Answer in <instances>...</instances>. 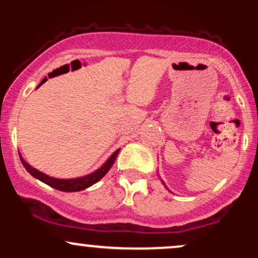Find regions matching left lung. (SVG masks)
Returning a JSON list of instances; mask_svg holds the SVG:
<instances>
[{
  "label": "left lung",
  "instance_id": "left-lung-1",
  "mask_svg": "<svg viewBox=\"0 0 258 258\" xmlns=\"http://www.w3.org/2000/svg\"><path fill=\"white\" fill-rule=\"evenodd\" d=\"M162 183H164V182H162Z\"/></svg>",
  "mask_w": 258,
  "mask_h": 258
}]
</instances>
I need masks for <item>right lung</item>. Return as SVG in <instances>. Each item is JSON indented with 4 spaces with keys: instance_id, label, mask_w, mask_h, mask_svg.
<instances>
[{
    "instance_id": "obj_1",
    "label": "right lung",
    "mask_w": 258,
    "mask_h": 258,
    "mask_svg": "<svg viewBox=\"0 0 258 258\" xmlns=\"http://www.w3.org/2000/svg\"><path fill=\"white\" fill-rule=\"evenodd\" d=\"M119 152L120 149H117L116 152L112 154L110 158L106 160L105 164L100 168H98L97 171H94V172L87 174V176L79 177V178H72V179H59V178H53V177L47 176V174H44L43 172H40V171L36 170V168L30 166V165H29L28 162L22 158V156L20 155L19 156H20V161H22V164L24 165L26 171H28L32 177L40 179L41 182L46 183V184L52 186V188L58 189V190H61V191H80V190H84L86 188H88V186L93 185L94 183L98 182L99 179H102L103 177L108 173V171L110 170L112 164L115 162V159H116Z\"/></svg>"
}]
</instances>
